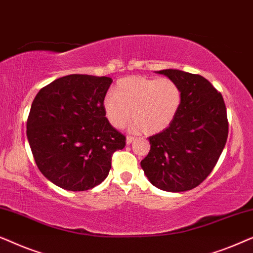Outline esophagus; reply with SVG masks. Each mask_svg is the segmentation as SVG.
I'll return each instance as SVG.
<instances>
[{
  "instance_id": "obj_1",
  "label": "esophagus",
  "mask_w": 253,
  "mask_h": 253,
  "mask_svg": "<svg viewBox=\"0 0 253 253\" xmlns=\"http://www.w3.org/2000/svg\"><path fill=\"white\" fill-rule=\"evenodd\" d=\"M134 139H136V138H134L133 136H127V137H126V144L130 145L131 143H133Z\"/></svg>"
}]
</instances>
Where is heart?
I'll use <instances>...</instances> for the list:
<instances>
[{"instance_id":"1","label":"heart","mask_w":253,"mask_h":253,"mask_svg":"<svg viewBox=\"0 0 253 253\" xmlns=\"http://www.w3.org/2000/svg\"><path fill=\"white\" fill-rule=\"evenodd\" d=\"M182 101L181 86L172 79L133 76L117 82L114 94L103 99V110L113 126L122 127L132 117L133 127L154 134L170 126Z\"/></svg>"}]
</instances>
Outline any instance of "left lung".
Here are the masks:
<instances>
[{
	"label": "left lung",
	"instance_id": "1",
	"mask_svg": "<svg viewBox=\"0 0 253 253\" xmlns=\"http://www.w3.org/2000/svg\"><path fill=\"white\" fill-rule=\"evenodd\" d=\"M181 86L182 107L167 129L148 138L151 150L140 166L150 182L169 192L198 186L215 167L228 138L223 98L203 76L166 69Z\"/></svg>",
	"mask_w": 253,
	"mask_h": 253
}]
</instances>
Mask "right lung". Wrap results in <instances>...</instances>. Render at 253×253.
I'll return each mask as SVG.
<instances>
[{
  "mask_svg": "<svg viewBox=\"0 0 253 253\" xmlns=\"http://www.w3.org/2000/svg\"><path fill=\"white\" fill-rule=\"evenodd\" d=\"M113 79L69 75L44 86L34 98L26 133L39 170L55 185L85 191L108 176L114 152L126 136L112 126L103 99Z\"/></svg>",
  "mask_w": 253,
  "mask_h": 253,
  "instance_id": "1",
  "label": "right lung"
}]
</instances>
